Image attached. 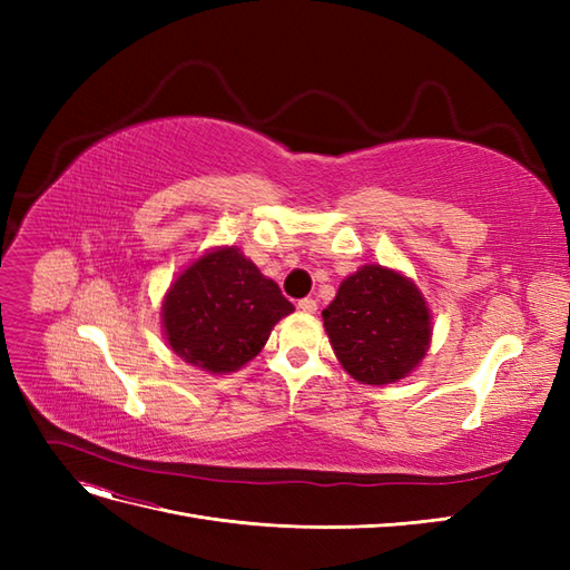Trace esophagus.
Instances as JSON below:
<instances>
[{
  "label": "esophagus",
  "instance_id": "1",
  "mask_svg": "<svg viewBox=\"0 0 570 570\" xmlns=\"http://www.w3.org/2000/svg\"><path fill=\"white\" fill-rule=\"evenodd\" d=\"M299 312H304V314H314L316 308H318V304H316V299H312V297H304V299H299Z\"/></svg>",
  "mask_w": 570,
  "mask_h": 570
}]
</instances>
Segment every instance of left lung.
Returning <instances> with one entry per match:
<instances>
[{
	"instance_id": "left-lung-1",
	"label": "left lung",
	"mask_w": 570,
	"mask_h": 570,
	"mask_svg": "<svg viewBox=\"0 0 570 570\" xmlns=\"http://www.w3.org/2000/svg\"><path fill=\"white\" fill-rule=\"evenodd\" d=\"M323 325L344 371L366 385L400 381L430 342V314L416 285L375 264L340 285Z\"/></svg>"
}]
</instances>
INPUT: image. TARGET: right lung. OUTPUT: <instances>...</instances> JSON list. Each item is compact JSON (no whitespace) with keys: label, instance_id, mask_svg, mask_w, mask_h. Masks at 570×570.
I'll return each instance as SVG.
<instances>
[{"label":"right lung","instance_id":"obj_1","mask_svg":"<svg viewBox=\"0 0 570 570\" xmlns=\"http://www.w3.org/2000/svg\"><path fill=\"white\" fill-rule=\"evenodd\" d=\"M292 312L278 285L226 247L180 275L161 316L170 350L209 373H230L262 352L273 325Z\"/></svg>","mask_w":570,"mask_h":570}]
</instances>
